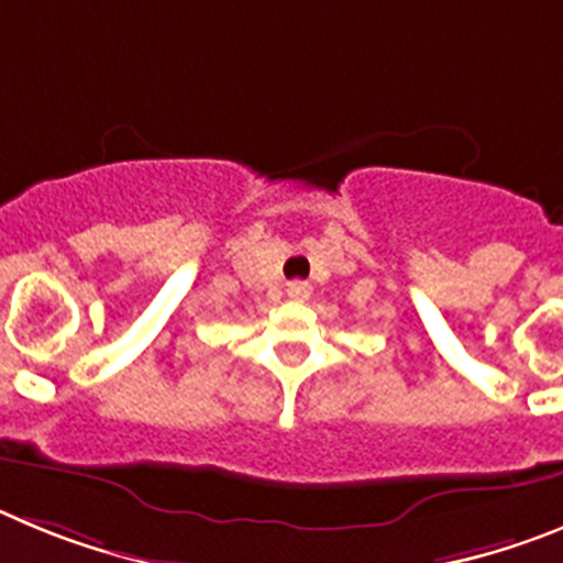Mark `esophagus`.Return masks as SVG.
Segmentation results:
<instances>
[{
	"mask_svg": "<svg viewBox=\"0 0 563 563\" xmlns=\"http://www.w3.org/2000/svg\"><path fill=\"white\" fill-rule=\"evenodd\" d=\"M286 294H288V297H291V300H308V294H311V286H308V283H302V280H294V283H288Z\"/></svg>",
	"mask_w": 563,
	"mask_h": 563,
	"instance_id": "esophagus-1",
	"label": "esophagus"
}]
</instances>
